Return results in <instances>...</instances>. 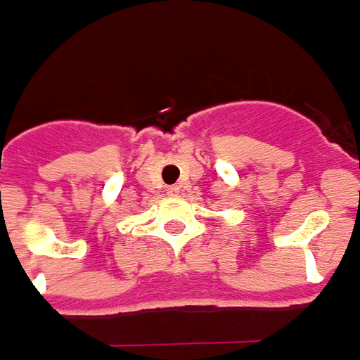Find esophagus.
I'll return each instance as SVG.
<instances>
[{"label": "esophagus", "mask_w": 360, "mask_h": 360, "mask_svg": "<svg viewBox=\"0 0 360 360\" xmlns=\"http://www.w3.org/2000/svg\"><path fill=\"white\" fill-rule=\"evenodd\" d=\"M169 195H179V187L177 185H173V187H169Z\"/></svg>", "instance_id": "34e87169"}]
</instances>
